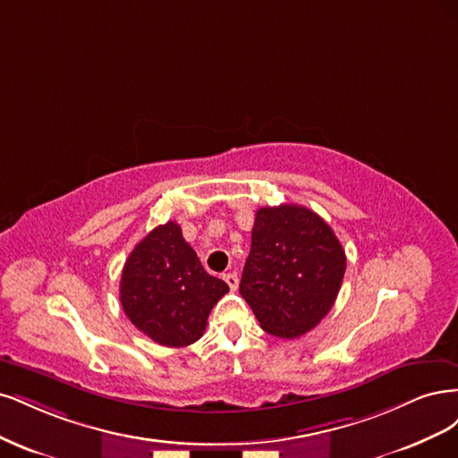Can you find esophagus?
I'll list each match as a JSON object with an SVG mask.
<instances>
[{"label": "esophagus", "instance_id": "1", "mask_svg": "<svg viewBox=\"0 0 458 458\" xmlns=\"http://www.w3.org/2000/svg\"><path fill=\"white\" fill-rule=\"evenodd\" d=\"M223 277H225V282L228 284V287H230L232 291H235V289H238V284H240V279H238V274H233V272H230V274H225Z\"/></svg>", "mask_w": 458, "mask_h": 458}]
</instances>
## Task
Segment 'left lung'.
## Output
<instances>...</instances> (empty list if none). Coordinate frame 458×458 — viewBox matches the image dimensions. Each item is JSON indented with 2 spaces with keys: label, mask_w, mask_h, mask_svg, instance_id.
<instances>
[{
  "label": "left lung",
  "mask_w": 458,
  "mask_h": 458,
  "mask_svg": "<svg viewBox=\"0 0 458 458\" xmlns=\"http://www.w3.org/2000/svg\"><path fill=\"white\" fill-rule=\"evenodd\" d=\"M344 270V249L318 213L289 203L260 208L240 294L264 331L297 338L329 314Z\"/></svg>",
  "instance_id": "8db88e82"
}]
</instances>
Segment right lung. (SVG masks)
Masks as SVG:
<instances>
[{"label": "right lung", "mask_w": 458, "mask_h": 458, "mask_svg": "<svg viewBox=\"0 0 458 458\" xmlns=\"http://www.w3.org/2000/svg\"><path fill=\"white\" fill-rule=\"evenodd\" d=\"M226 293L228 285L203 270L173 220L131 250L120 284V301L132 326L169 348L201 338L213 306Z\"/></svg>", "instance_id": "right-lung-1"}]
</instances>
